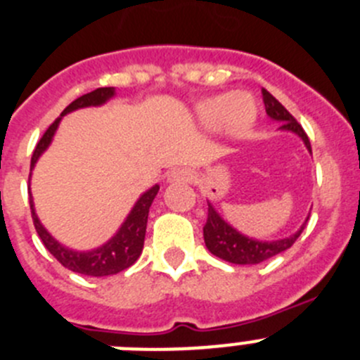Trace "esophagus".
Here are the masks:
<instances>
[{
  "mask_svg": "<svg viewBox=\"0 0 360 360\" xmlns=\"http://www.w3.org/2000/svg\"><path fill=\"white\" fill-rule=\"evenodd\" d=\"M191 172L186 169H177L170 174V181H190Z\"/></svg>",
  "mask_w": 360,
  "mask_h": 360,
  "instance_id": "34e87169",
  "label": "esophagus"
}]
</instances>
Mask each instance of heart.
Returning a JSON list of instances; mask_svg holds the SVG:
<instances>
[{
	"label": "heart",
	"instance_id": "heart-1",
	"mask_svg": "<svg viewBox=\"0 0 360 360\" xmlns=\"http://www.w3.org/2000/svg\"><path fill=\"white\" fill-rule=\"evenodd\" d=\"M200 120L214 127L220 122L233 134H241L256 120V103L247 92H233L229 96H214L199 104Z\"/></svg>",
	"mask_w": 360,
	"mask_h": 360
}]
</instances>
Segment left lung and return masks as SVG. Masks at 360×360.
I'll return each instance as SVG.
<instances>
[{
  "mask_svg": "<svg viewBox=\"0 0 360 360\" xmlns=\"http://www.w3.org/2000/svg\"><path fill=\"white\" fill-rule=\"evenodd\" d=\"M264 101V108L270 119L281 122L278 129L282 131H291V133L298 134L302 140H304L305 147L311 153V142H309L307 134L302 129L300 124L297 122L293 115L288 112L274 96H271L268 90H261ZM309 220V217H307ZM307 220L302 224L300 229L295 234H291L290 238H282V240L275 241H259L254 240V238L243 236L241 233H238L234 227H231L220 214L214 211V207L207 202V220L206 226H204V241H206L207 250L213 254V256L220 257V259L227 261V263L233 264H259L263 261L270 259V257L277 256L281 252L288 250L295 241L298 240V236L304 231Z\"/></svg>",
  "mask_w": 360,
  "mask_h": 360,
  "instance_id": "1",
  "label": "left lung"
}]
</instances>
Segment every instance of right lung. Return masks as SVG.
Listing matches in <instances>:
<instances>
[{"label":"right lung","instance_id":"right-lung-1","mask_svg":"<svg viewBox=\"0 0 360 360\" xmlns=\"http://www.w3.org/2000/svg\"><path fill=\"white\" fill-rule=\"evenodd\" d=\"M115 96V89L113 86H103V89H96L94 92L85 94V96L78 97L76 101L67 106L62 112V115L51 124V126L46 129V133L42 134V139L37 143L35 150H33L32 156V165H30V170H33L37 160L40 158V154L48 149L49 143H51L53 136L56 133V127H58L60 120L63 115L74 112L78 108H86V106H101L108 99ZM158 190L160 186L154 184L150 190H147L136 204L133 206L131 213L127 214V218L124 220V224L120 226V229L117 231L115 236L110 241L103 245L99 248H94L89 252H78L70 250V248L60 245L48 231L44 229V226L40 224L39 217L35 213V207H33V199L30 197V210H32V218L33 226H35L37 234L42 240L44 247L51 252L53 256L56 257L58 263H62L63 266L69 268L70 271H76V274L89 275V277H106V275H115L119 271L129 268L134 261L139 259L140 254H142L143 248V240H146V229H147V217H149V207L153 204L154 197L158 195Z\"/></svg>","mask_w":360,"mask_h":360}]
</instances>
